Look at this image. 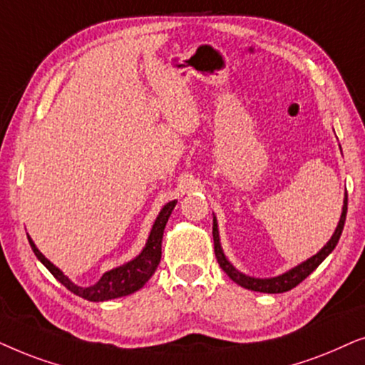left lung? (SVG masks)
<instances>
[{
	"label": "left lung",
	"mask_w": 365,
	"mask_h": 365,
	"mask_svg": "<svg viewBox=\"0 0 365 365\" xmlns=\"http://www.w3.org/2000/svg\"><path fill=\"white\" fill-rule=\"evenodd\" d=\"M346 215H347V192L344 195V205H342V213L341 218H339L337 227H335V232L330 237V240L325 244L322 249H320L317 254L310 257V259L304 260L302 264L292 267V269L284 272V274L277 275V277H269V279H257V277H250L240 272L239 269L232 265V262L227 259L225 254H223L222 244H220V235H218V223H217V217L213 215V245H215V257L217 262L220 264L222 270L230 277V279L239 284L240 287L254 290V292H264V294H282L287 292V290L297 287V285L302 282L304 279L312 274V272L317 269V267L322 264V262L327 259V257L332 254V250L337 245L339 239H341L342 230H344V223H346Z\"/></svg>",
	"instance_id": "8db88e82"
}]
</instances>
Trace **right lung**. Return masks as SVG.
Instances as JSON below:
<instances>
[{"mask_svg":"<svg viewBox=\"0 0 365 365\" xmlns=\"http://www.w3.org/2000/svg\"><path fill=\"white\" fill-rule=\"evenodd\" d=\"M175 205H177V200H172L168 202L167 205H163L157 218H155L152 230H150V235L147 239V244H145L143 250L140 252L133 260L126 262V264L116 267V269L105 272V274L100 277V280L96 282V284L90 285V287H81V285H76L75 282L68 279L55 264H51V262L38 250V247L35 245L31 237L28 235V233L26 235L28 240H30L33 252H35L36 259L40 260L41 264L51 272V275L55 277L58 282H61L70 292L76 294L78 297L81 299L90 300V302H105V300L125 297V295L137 292V290H140L145 284H147L150 277L155 274V270H157V267L160 264V259H162V239L165 225H167L168 217L172 215Z\"/></svg>","mask_w":365,"mask_h":365,"instance_id":"right-lung-1","label":"right lung"}]
</instances>
